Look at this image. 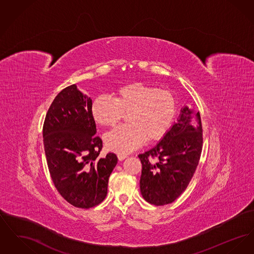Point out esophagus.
Returning <instances> with one entry per match:
<instances>
[{
  "mask_svg": "<svg viewBox=\"0 0 254 254\" xmlns=\"http://www.w3.org/2000/svg\"><path fill=\"white\" fill-rule=\"evenodd\" d=\"M117 157L119 159V161H123V160H125L126 158L127 157V155H124V154H118Z\"/></svg>",
  "mask_w": 254,
  "mask_h": 254,
  "instance_id": "esophagus-1",
  "label": "esophagus"
}]
</instances>
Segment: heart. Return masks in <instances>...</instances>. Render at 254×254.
I'll list each match as a JSON object with an SVG mask.
<instances>
[{
	"mask_svg": "<svg viewBox=\"0 0 254 254\" xmlns=\"http://www.w3.org/2000/svg\"><path fill=\"white\" fill-rule=\"evenodd\" d=\"M94 120L104 127H114L127 114L128 125L122 126L105 137L109 150L127 154L145 142L161 139L169 130L175 113L176 101L167 90L131 83L115 91V99L99 96L91 105Z\"/></svg>",
	"mask_w": 254,
	"mask_h": 254,
	"instance_id": "heart-1",
	"label": "heart"
}]
</instances>
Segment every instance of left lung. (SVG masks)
I'll list each match as a JSON object with an SVG mask.
<instances>
[{
	"label": "left lung",
	"instance_id": "1",
	"mask_svg": "<svg viewBox=\"0 0 254 254\" xmlns=\"http://www.w3.org/2000/svg\"><path fill=\"white\" fill-rule=\"evenodd\" d=\"M199 111L185 106L157 145L139 154L140 190L146 202L168 205L181 195L193 176L203 145Z\"/></svg>",
	"mask_w": 254,
	"mask_h": 254
}]
</instances>
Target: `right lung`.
Segmentation results:
<instances>
[{"mask_svg":"<svg viewBox=\"0 0 254 254\" xmlns=\"http://www.w3.org/2000/svg\"><path fill=\"white\" fill-rule=\"evenodd\" d=\"M92 100L72 85L55 97L43 128L49 173L59 193L81 208L99 205L108 194L114 153L100 156L103 142L96 135Z\"/></svg>","mask_w":254,"mask_h":254,"instance_id":"right-lung-1","label":"right lung"}]
</instances>
